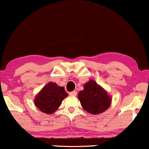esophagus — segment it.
I'll return each mask as SVG.
<instances>
[{
  "label": "esophagus",
  "instance_id": "esophagus-1",
  "mask_svg": "<svg viewBox=\"0 0 149 149\" xmlns=\"http://www.w3.org/2000/svg\"><path fill=\"white\" fill-rule=\"evenodd\" d=\"M77 94V91H72L69 93V95H71V96H76Z\"/></svg>",
  "mask_w": 149,
  "mask_h": 149
}]
</instances>
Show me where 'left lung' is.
Returning <instances> with one entry per match:
<instances>
[{
    "instance_id": "1",
    "label": "left lung",
    "mask_w": 149,
    "mask_h": 149,
    "mask_svg": "<svg viewBox=\"0 0 149 149\" xmlns=\"http://www.w3.org/2000/svg\"><path fill=\"white\" fill-rule=\"evenodd\" d=\"M84 89L78 94V98L84 109L91 114L102 113L109 108L111 98L105 90L95 81L90 80L84 85Z\"/></svg>"
}]
</instances>
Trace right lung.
Segmentation results:
<instances>
[{
    "mask_svg": "<svg viewBox=\"0 0 149 149\" xmlns=\"http://www.w3.org/2000/svg\"><path fill=\"white\" fill-rule=\"evenodd\" d=\"M68 96L63 87L55 83L47 84L36 97L34 104L40 111L51 114L59 107L63 99Z\"/></svg>",
    "mask_w": 149,
    "mask_h": 149,
    "instance_id": "right-lung-1",
    "label": "right lung"
}]
</instances>
